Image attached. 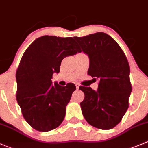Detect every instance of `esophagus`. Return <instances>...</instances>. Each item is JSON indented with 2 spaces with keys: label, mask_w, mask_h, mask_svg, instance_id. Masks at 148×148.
<instances>
[{
  "label": "esophagus",
  "mask_w": 148,
  "mask_h": 148,
  "mask_svg": "<svg viewBox=\"0 0 148 148\" xmlns=\"http://www.w3.org/2000/svg\"><path fill=\"white\" fill-rule=\"evenodd\" d=\"M75 86H76L77 89H78V88H79V86H80L79 84H75Z\"/></svg>",
  "instance_id": "34e87169"
}]
</instances>
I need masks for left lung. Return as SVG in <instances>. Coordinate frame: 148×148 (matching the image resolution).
Segmentation results:
<instances>
[{"label":"left lung","mask_w":148,"mask_h":148,"mask_svg":"<svg viewBox=\"0 0 148 148\" xmlns=\"http://www.w3.org/2000/svg\"><path fill=\"white\" fill-rule=\"evenodd\" d=\"M74 38L89 57L88 75L99 80L97 91L91 87H79L85 95L80 104L83 115L94 127L112 129L126 113L132 90L126 55L117 42L105 33Z\"/></svg>","instance_id":"obj_1"}]
</instances>
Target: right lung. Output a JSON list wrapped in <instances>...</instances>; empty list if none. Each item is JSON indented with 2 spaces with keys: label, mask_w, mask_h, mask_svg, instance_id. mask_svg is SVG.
I'll return each instance as SVG.
<instances>
[{
  "label": "right lung",
  "mask_w": 148,
  "mask_h": 148,
  "mask_svg": "<svg viewBox=\"0 0 148 148\" xmlns=\"http://www.w3.org/2000/svg\"><path fill=\"white\" fill-rule=\"evenodd\" d=\"M81 52L71 37L44 36L26 49L16 73V97L24 119L36 130L49 132L58 127L65 116L66 106L76 87L52 84L64 57Z\"/></svg>",
  "instance_id": "obj_1"
}]
</instances>
